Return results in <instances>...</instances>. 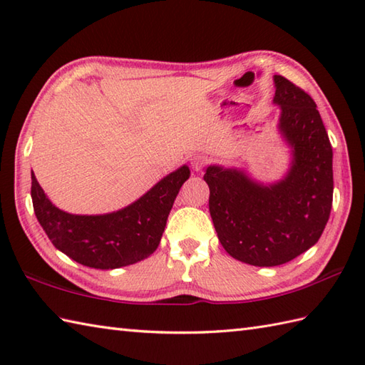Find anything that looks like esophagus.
<instances>
[{
    "label": "esophagus",
    "mask_w": 365,
    "mask_h": 365,
    "mask_svg": "<svg viewBox=\"0 0 365 365\" xmlns=\"http://www.w3.org/2000/svg\"><path fill=\"white\" fill-rule=\"evenodd\" d=\"M205 165H207V160L204 157H192L191 158V166L196 170V173H200Z\"/></svg>",
    "instance_id": "34e87169"
}]
</instances>
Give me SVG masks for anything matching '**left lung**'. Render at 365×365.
Wrapping results in <instances>:
<instances>
[{
    "mask_svg": "<svg viewBox=\"0 0 365 365\" xmlns=\"http://www.w3.org/2000/svg\"><path fill=\"white\" fill-rule=\"evenodd\" d=\"M277 130L292 149L289 173L276 183L245 170L208 166V208L220 242L232 257L254 267H277L322 237L332 207V147L312 97L274 75Z\"/></svg>",
    "mask_w": 365,
    "mask_h": 365,
    "instance_id": "8db88e82",
    "label": "left lung"
}]
</instances>
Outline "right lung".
<instances>
[{
  "instance_id": "add662e5",
  "label": "right lung",
  "mask_w": 365,
  "mask_h": 365,
  "mask_svg": "<svg viewBox=\"0 0 365 365\" xmlns=\"http://www.w3.org/2000/svg\"><path fill=\"white\" fill-rule=\"evenodd\" d=\"M190 178L183 165L122 210L106 215H72L46 197L31 173L34 213L56 250L84 267L114 269L141 262L155 252L174 200Z\"/></svg>"
}]
</instances>
